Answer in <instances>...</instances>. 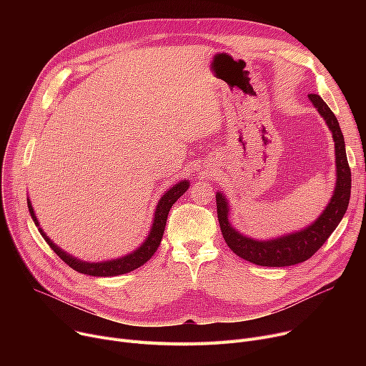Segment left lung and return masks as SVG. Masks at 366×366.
<instances>
[{
  "mask_svg": "<svg viewBox=\"0 0 366 366\" xmlns=\"http://www.w3.org/2000/svg\"><path fill=\"white\" fill-rule=\"evenodd\" d=\"M310 102L319 111L320 117L328 124L332 132L335 142V167L337 181L332 197L326 204L319 218L302 229L287 233L270 240H258L247 237L229 224V204L221 191L217 193L218 221L225 243L240 258L262 267H287L304 262L313 257L320 246L328 240L334 229L341 222L345 210H347L352 189V172L345 156V144L340 123L331 108L325 104L319 94H309Z\"/></svg>",
  "mask_w": 366,
  "mask_h": 366,
  "instance_id": "obj_1",
  "label": "left lung"
}]
</instances>
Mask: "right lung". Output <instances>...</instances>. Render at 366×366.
<instances>
[{
	"label": "right lung",
	"instance_id": "1",
	"mask_svg": "<svg viewBox=\"0 0 366 366\" xmlns=\"http://www.w3.org/2000/svg\"><path fill=\"white\" fill-rule=\"evenodd\" d=\"M188 187H189V182L187 179L179 181L178 184L170 187L166 193L160 197V200L156 206V210H154V219H152L149 233H148L147 239L144 240V243L138 249H134L133 252H130L124 257L108 259V261H99V262H87V261L79 259V258L72 257L71 254L65 252L64 249H61L56 243H53V240H50V237L43 232V228H40V222H38V218L35 217V212H34L29 199H28V209H29L32 221L38 227V232H40V234L44 237V240L49 243V246L56 252V255L59 257L65 264H68L71 268H74L75 272L83 273V274L96 276V277H111V276L126 274L129 272L137 270V268L144 265L154 255V252H156L157 247L160 246L164 228H166V219L169 215V210L173 206V203H175L185 193Z\"/></svg>",
	"mask_w": 366,
	"mask_h": 366
}]
</instances>
